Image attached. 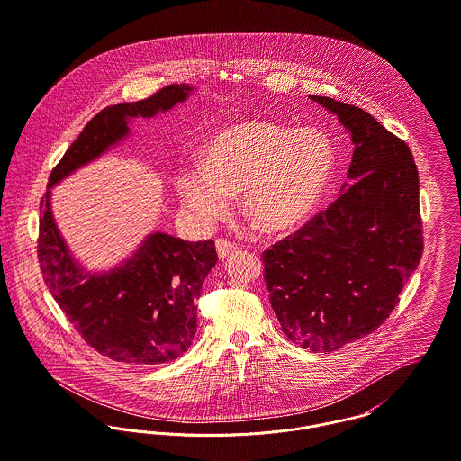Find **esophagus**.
<instances>
[{"instance_id": "34e87169", "label": "esophagus", "mask_w": 461, "mask_h": 461, "mask_svg": "<svg viewBox=\"0 0 461 461\" xmlns=\"http://www.w3.org/2000/svg\"><path fill=\"white\" fill-rule=\"evenodd\" d=\"M238 247L227 240H216V252L220 256V259H225L229 258L232 252H236Z\"/></svg>"}]
</instances>
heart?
Here are the masks:
<instances>
[{"instance_id":"obj_1","label":"heart","mask_w":461,"mask_h":461,"mask_svg":"<svg viewBox=\"0 0 461 461\" xmlns=\"http://www.w3.org/2000/svg\"><path fill=\"white\" fill-rule=\"evenodd\" d=\"M334 169V149L314 129L243 120L212 134L200 166H184L175 178L187 218L211 227L225 218L240 193L243 212L265 232H285L306 221Z\"/></svg>"}]
</instances>
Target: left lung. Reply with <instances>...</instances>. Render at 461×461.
Wrapping results in <instances>:
<instances>
[{
	"instance_id": "1",
	"label": "left lung",
	"mask_w": 461,
	"mask_h": 461,
	"mask_svg": "<svg viewBox=\"0 0 461 461\" xmlns=\"http://www.w3.org/2000/svg\"><path fill=\"white\" fill-rule=\"evenodd\" d=\"M309 98L350 134L352 184L263 261L286 336L303 348L330 352L374 332L420 263L419 171L408 145L363 109Z\"/></svg>"
}]
</instances>
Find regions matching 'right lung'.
I'll return each mask as SVG.
<instances>
[{
  "mask_svg": "<svg viewBox=\"0 0 461 461\" xmlns=\"http://www.w3.org/2000/svg\"><path fill=\"white\" fill-rule=\"evenodd\" d=\"M173 84L141 102L100 111L53 167L41 200L37 256L44 283L82 338L123 363L157 365L182 356L196 332V301L218 261L214 241H184L152 232L109 272H91L71 256L51 212V187L131 136L134 118H154L187 100Z\"/></svg>",
  "mask_w": 461,
  "mask_h": 461,
  "instance_id": "1",
  "label": "right lung"
}]
</instances>
